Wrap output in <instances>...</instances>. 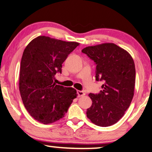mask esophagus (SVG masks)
<instances>
[{
  "mask_svg": "<svg viewBox=\"0 0 152 152\" xmlns=\"http://www.w3.org/2000/svg\"><path fill=\"white\" fill-rule=\"evenodd\" d=\"M77 93H78V97H81V96H83L85 95V93L83 92V91L78 90V91H77Z\"/></svg>",
  "mask_w": 152,
  "mask_h": 152,
  "instance_id": "esophagus-1",
  "label": "esophagus"
}]
</instances>
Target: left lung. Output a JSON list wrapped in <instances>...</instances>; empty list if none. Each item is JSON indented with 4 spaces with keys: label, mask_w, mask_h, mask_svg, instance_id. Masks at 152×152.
Wrapping results in <instances>:
<instances>
[{
    "label": "left lung",
    "mask_w": 152,
    "mask_h": 152,
    "mask_svg": "<svg viewBox=\"0 0 152 152\" xmlns=\"http://www.w3.org/2000/svg\"><path fill=\"white\" fill-rule=\"evenodd\" d=\"M82 52L96 62V80L104 82L100 94H88L92 105L87 109V117L97 126H112L124 116L134 97V60L128 52L114 43L88 46Z\"/></svg>",
    "instance_id": "1"
}]
</instances>
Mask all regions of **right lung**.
<instances>
[{
  "mask_svg": "<svg viewBox=\"0 0 152 152\" xmlns=\"http://www.w3.org/2000/svg\"><path fill=\"white\" fill-rule=\"evenodd\" d=\"M80 43L39 36L30 42L22 56L19 90L22 100L32 117L44 124L64 116L77 97L73 88L57 85L54 76Z\"/></svg>",
  "mask_w": 152,
  "mask_h": 152,
  "instance_id": "add662e5",
  "label": "right lung"
}]
</instances>
